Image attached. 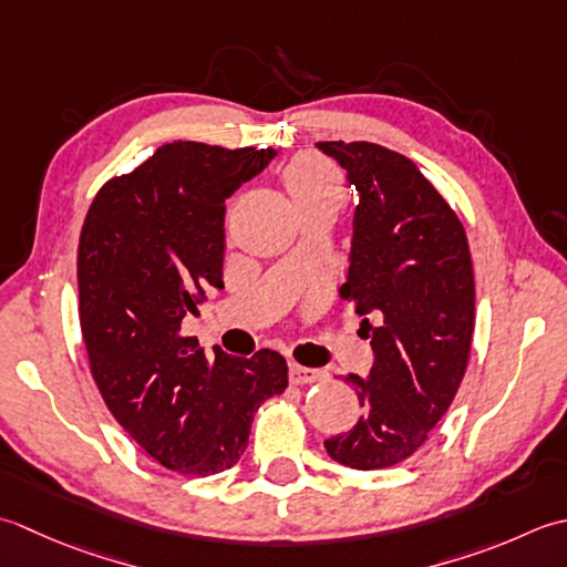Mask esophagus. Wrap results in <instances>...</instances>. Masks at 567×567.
<instances>
[{
	"instance_id": "1",
	"label": "esophagus",
	"mask_w": 567,
	"mask_h": 567,
	"mask_svg": "<svg viewBox=\"0 0 567 567\" xmlns=\"http://www.w3.org/2000/svg\"><path fill=\"white\" fill-rule=\"evenodd\" d=\"M322 377H326V372H322V369H313V367L291 364V369H288V379H291V384H296V386L313 384V381H320Z\"/></svg>"
}]
</instances>
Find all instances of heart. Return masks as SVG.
<instances>
[{
	"instance_id": "b5f03b06",
	"label": "heart",
	"mask_w": 567,
	"mask_h": 567,
	"mask_svg": "<svg viewBox=\"0 0 567 567\" xmlns=\"http://www.w3.org/2000/svg\"><path fill=\"white\" fill-rule=\"evenodd\" d=\"M284 183L298 210H306V207H334V210H340L344 203L340 171L328 158L316 154L296 156L284 168Z\"/></svg>"
}]
</instances>
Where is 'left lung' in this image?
I'll return each mask as SVG.
<instances>
[{"instance_id": "1", "label": "left lung", "mask_w": 567, "mask_h": 567, "mask_svg": "<svg viewBox=\"0 0 567 567\" xmlns=\"http://www.w3.org/2000/svg\"><path fill=\"white\" fill-rule=\"evenodd\" d=\"M360 193L348 281L372 340L369 377H344L362 415L326 450L352 470H384L419 453L453 403L475 330V274L465 227L411 158L369 142H320ZM373 316V322L365 320Z\"/></svg>"}]
</instances>
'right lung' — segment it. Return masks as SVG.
Segmentation results:
<instances>
[{
	"label": "right lung",
	"instance_id": "1",
	"mask_svg": "<svg viewBox=\"0 0 567 567\" xmlns=\"http://www.w3.org/2000/svg\"><path fill=\"white\" fill-rule=\"evenodd\" d=\"M274 148L173 142L110 178L80 229L78 291L90 372L122 429L158 465L217 475L247 450L254 413L288 386L286 360L183 338L207 288H223L225 198Z\"/></svg>",
	"mask_w": 567,
	"mask_h": 567
}]
</instances>
